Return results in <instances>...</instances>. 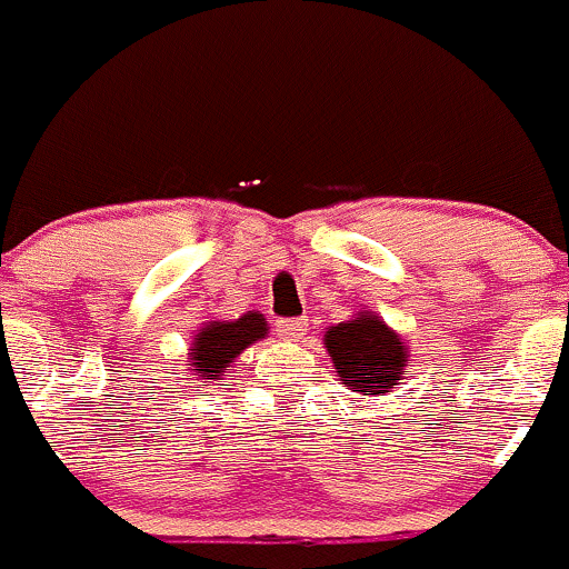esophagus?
Here are the masks:
<instances>
[{"mask_svg":"<svg viewBox=\"0 0 569 569\" xmlns=\"http://www.w3.org/2000/svg\"><path fill=\"white\" fill-rule=\"evenodd\" d=\"M307 331H309V322L301 320V317H296V320H279L277 322V333L282 336L284 341H298Z\"/></svg>","mask_w":569,"mask_h":569,"instance_id":"1","label":"esophagus"}]
</instances>
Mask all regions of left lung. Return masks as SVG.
Segmentation results:
<instances>
[{
	"label": "left lung",
	"mask_w": 569,
	"mask_h": 569,
	"mask_svg": "<svg viewBox=\"0 0 569 569\" xmlns=\"http://www.w3.org/2000/svg\"><path fill=\"white\" fill-rule=\"evenodd\" d=\"M326 347L347 388L358 393H388L407 366V347L375 315H358L328 328Z\"/></svg>",
	"instance_id": "1"
}]
</instances>
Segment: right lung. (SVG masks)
I'll use <instances>...</instances> for the list:
<instances>
[{
  "instance_id": "right-lung-1",
  "label": "right lung",
  "mask_w": 569,
  "mask_h": 569,
  "mask_svg": "<svg viewBox=\"0 0 569 569\" xmlns=\"http://www.w3.org/2000/svg\"><path fill=\"white\" fill-rule=\"evenodd\" d=\"M266 336V320L258 311L238 317L236 322H211L198 333L192 366L206 380H219L224 369L247 350L252 341Z\"/></svg>"
}]
</instances>
